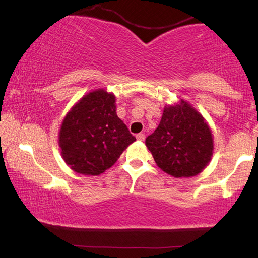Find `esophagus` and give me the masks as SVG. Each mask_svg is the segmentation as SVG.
Returning <instances> with one entry per match:
<instances>
[{
	"label": "esophagus",
	"mask_w": 258,
	"mask_h": 258,
	"mask_svg": "<svg viewBox=\"0 0 258 258\" xmlns=\"http://www.w3.org/2000/svg\"><path fill=\"white\" fill-rule=\"evenodd\" d=\"M136 138L138 139L139 142H144L145 141V134H143V133H141V134H138L137 136H136Z\"/></svg>",
	"instance_id": "esophagus-1"
}]
</instances>
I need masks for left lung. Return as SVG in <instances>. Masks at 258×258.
<instances>
[{"label":"left lung","mask_w":258,"mask_h":258,"mask_svg":"<svg viewBox=\"0 0 258 258\" xmlns=\"http://www.w3.org/2000/svg\"><path fill=\"white\" fill-rule=\"evenodd\" d=\"M145 144L157 166L174 178L201 173L214 152L213 134L205 117L182 98L166 104L159 126Z\"/></svg>","instance_id":"1"}]
</instances>
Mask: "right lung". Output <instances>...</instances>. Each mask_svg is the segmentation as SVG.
Instances as JSON below:
<instances>
[{
  "mask_svg": "<svg viewBox=\"0 0 258 258\" xmlns=\"http://www.w3.org/2000/svg\"><path fill=\"white\" fill-rule=\"evenodd\" d=\"M115 95L98 88L72 105L58 130V147L75 172L99 175L136 138L116 114Z\"/></svg>",
  "mask_w": 258,
  "mask_h": 258,
  "instance_id": "1",
  "label": "right lung"
}]
</instances>
